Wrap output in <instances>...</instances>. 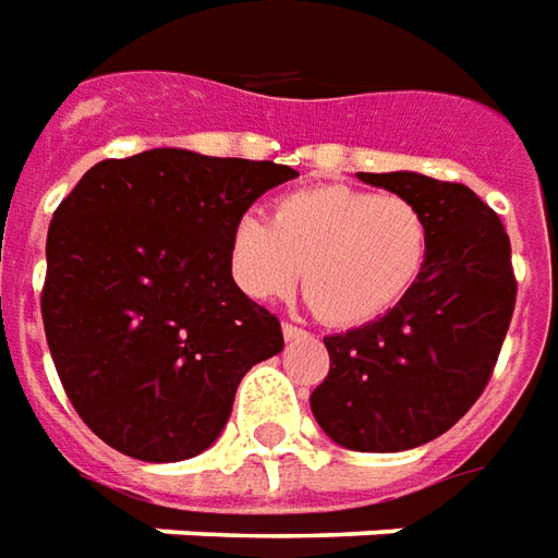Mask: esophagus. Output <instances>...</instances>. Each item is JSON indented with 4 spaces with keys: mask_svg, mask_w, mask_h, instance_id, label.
Masks as SVG:
<instances>
[{
    "mask_svg": "<svg viewBox=\"0 0 558 558\" xmlns=\"http://www.w3.org/2000/svg\"><path fill=\"white\" fill-rule=\"evenodd\" d=\"M282 336H286L288 342H294V339H306V330H303V327H298V324H282Z\"/></svg>",
    "mask_w": 558,
    "mask_h": 558,
    "instance_id": "esophagus-1",
    "label": "esophagus"
}]
</instances>
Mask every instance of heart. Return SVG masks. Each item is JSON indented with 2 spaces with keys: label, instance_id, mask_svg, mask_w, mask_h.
<instances>
[{
  "label": "heart",
  "instance_id": "b5f03b06",
  "mask_svg": "<svg viewBox=\"0 0 558 558\" xmlns=\"http://www.w3.org/2000/svg\"><path fill=\"white\" fill-rule=\"evenodd\" d=\"M433 225L402 195L357 185H312L279 197L272 222L243 216L231 231V276L248 298L303 291L322 322L361 327L397 310L421 282Z\"/></svg>",
  "mask_w": 558,
  "mask_h": 558
}]
</instances>
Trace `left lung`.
Masks as SVG:
<instances>
[{"label": "left lung", "mask_w": 558, "mask_h": 558, "mask_svg": "<svg viewBox=\"0 0 558 558\" xmlns=\"http://www.w3.org/2000/svg\"><path fill=\"white\" fill-rule=\"evenodd\" d=\"M361 180L424 209L433 252L397 310L324 336L330 373L310 402L336 445L393 453L448 433L484 393L511 324L517 279L505 225L469 185L412 171Z\"/></svg>", "instance_id": "left-lung-1"}]
</instances>
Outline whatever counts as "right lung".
<instances>
[{
	"label": "right lung",
	"instance_id": "right-lung-1",
	"mask_svg": "<svg viewBox=\"0 0 558 558\" xmlns=\"http://www.w3.org/2000/svg\"><path fill=\"white\" fill-rule=\"evenodd\" d=\"M288 165L146 149L83 173L47 231L41 318L59 381L101 441L144 462L207 450L279 318L236 288L234 225Z\"/></svg>",
	"mask_w": 558,
	"mask_h": 558
}]
</instances>
